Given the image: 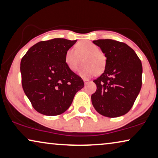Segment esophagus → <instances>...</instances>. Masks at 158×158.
I'll use <instances>...</instances> for the list:
<instances>
[{"mask_svg": "<svg viewBox=\"0 0 158 158\" xmlns=\"http://www.w3.org/2000/svg\"><path fill=\"white\" fill-rule=\"evenodd\" d=\"M84 84H87L89 82V80L86 79H84Z\"/></svg>", "mask_w": 158, "mask_h": 158, "instance_id": "34e87169", "label": "esophagus"}]
</instances>
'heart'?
<instances>
[{"label": "heart", "instance_id": "obj_1", "mask_svg": "<svg viewBox=\"0 0 158 158\" xmlns=\"http://www.w3.org/2000/svg\"><path fill=\"white\" fill-rule=\"evenodd\" d=\"M84 58L83 64L79 71V74L83 78L101 74L105 69L106 58L99 48L88 40L80 41L74 48L67 49L65 54V63L72 72L77 71L81 64V59Z\"/></svg>", "mask_w": 158, "mask_h": 158}]
</instances>
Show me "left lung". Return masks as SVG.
Here are the masks:
<instances>
[{
  "label": "left lung",
  "mask_w": 158,
  "mask_h": 158,
  "mask_svg": "<svg viewBox=\"0 0 158 158\" xmlns=\"http://www.w3.org/2000/svg\"><path fill=\"white\" fill-rule=\"evenodd\" d=\"M106 57L105 70L94 80L96 92L91 102L98 114L116 118L133 106L142 86L143 67L135 51L123 42L105 39L94 40Z\"/></svg>",
  "instance_id": "obj_1"
}]
</instances>
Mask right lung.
I'll return each instance as SVG.
<instances>
[{"label":"right lung","instance_id":"right-lung-1","mask_svg":"<svg viewBox=\"0 0 158 158\" xmlns=\"http://www.w3.org/2000/svg\"><path fill=\"white\" fill-rule=\"evenodd\" d=\"M77 40L55 38L31 47L20 62L23 91L32 107L45 116H57L71 106L83 80L66 64V52Z\"/></svg>","mask_w":158,"mask_h":158}]
</instances>
